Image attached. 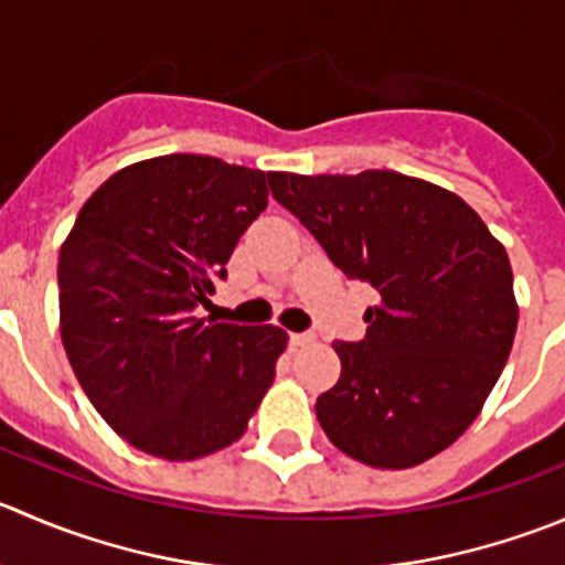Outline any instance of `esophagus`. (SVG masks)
Returning <instances> with one entry per match:
<instances>
[{"mask_svg":"<svg viewBox=\"0 0 565 565\" xmlns=\"http://www.w3.org/2000/svg\"><path fill=\"white\" fill-rule=\"evenodd\" d=\"M311 339H315V333H289V344H292V348H300V344H309Z\"/></svg>","mask_w":565,"mask_h":565,"instance_id":"esophagus-1","label":"esophagus"}]
</instances>
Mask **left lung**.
<instances>
[{"instance_id":"1","label":"left lung","mask_w":565,"mask_h":565,"mask_svg":"<svg viewBox=\"0 0 565 565\" xmlns=\"http://www.w3.org/2000/svg\"><path fill=\"white\" fill-rule=\"evenodd\" d=\"M328 259L381 295L364 339L337 342V386L317 397L328 439L355 461L408 469L447 450L483 408L516 337L505 248L445 188L394 171L267 173Z\"/></svg>"}]
</instances>
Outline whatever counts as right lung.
<instances>
[{
    "label": "right lung",
    "instance_id": "right-lung-1",
    "mask_svg": "<svg viewBox=\"0 0 565 565\" xmlns=\"http://www.w3.org/2000/svg\"><path fill=\"white\" fill-rule=\"evenodd\" d=\"M267 177L217 157L168 154L109 177L60 248V337L93 408L137 450L193 461L245 434L287 333L195 317Z\"/></svg>",
    "mask_w": 565,
    "mask_h": 565
}]
</instances>
